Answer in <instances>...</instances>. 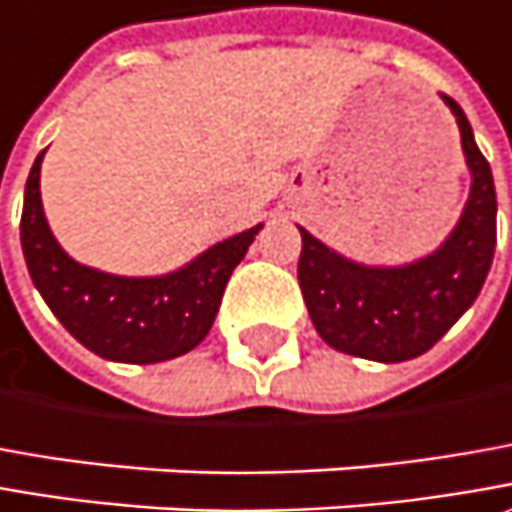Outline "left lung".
Instances as JSON below:
<instances>
[{
	"instance_id": "8db88e82",
	"label": "left lung",
	"mask_w": 512,
	"mask_h": 512,
	"mask_svg": "<svg viewBox=\"0 0 512 512\" xmlns=\"http://www.w3.org/2000/svg\"><path fill=\"white\" fill-rule=\"evenodd\" d=\"M456 118L470 172L465 209L433 252L399 266H371L334 252L309 229L297 280L317 334L331 348L374 362H405L439 343L465 314L493 263L496 186L473 127L453 98L442 96Z\"/></svg>"
}]
</instances>
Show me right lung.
Masks as SVG:
<instances>
[{
    "label": "right lung",
    "instance_id": "right-lung-1",
    "mask_svg": "<svg viewBox=\"0 0 512 512\" xmlns=\"http://www.w3.org/2000/svg\"><path fill=\"white\" fill-rule=\"evenodd\" d=\"M45 152L27 175L22 252L50 311L84 348L110 362L150 365L192 351L209 334L223 289L263 223L218 240L167 274L101 272L67 255L47 223L39 189Z\"/></svg>",
    "mask_w": 512,
    "mask_h": 512
}]
</instances>
